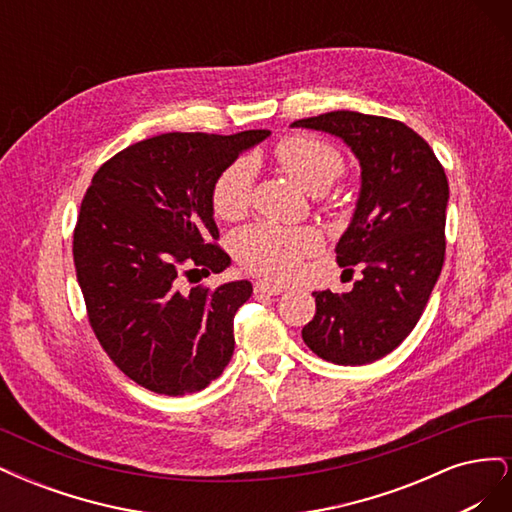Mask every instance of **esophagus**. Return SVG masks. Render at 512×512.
<instances>
[{
  "instance_id": "34e87169",
  "label": "esophagus",
  "mask_w": 512,
  "mask_h": 512,
  "mask_svg": "<svg viewBox=\"0 0 512 512\" xmlns=\"http://www.w3.org/2000/svg\"><path fill=\"white\" fill-rule=\"evenodd\" d=\"M254 292L256 294H280V292H284V288L277 284H269V282H256Z\"/></svg>"
}]
</instances>
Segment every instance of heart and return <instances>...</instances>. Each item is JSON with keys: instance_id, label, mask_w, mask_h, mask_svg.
I'll return each instance as SVG.
<instances>
[{"instance_id": "b5f03b06", "label": "heart", "mask_w": 512, "mask_h": 512, "mask_svg": "<svg viewBox=\"0 0 512 512\" xmlns=\"http://www.w3.org/2000/svg\"><path fill=\"white\" fill-rule=\"evenodd\" d=\"M284 173L309 194H320L344 173V156L316 136L294 134L275 147ZM254 162L239 158L228 164L211 188L213 213L222 220H239L250 207ZM316 235L309 228H286L258 222L237 232L235 254L241 265L267 280L282 282L297 273L301 258L314 252Z\"/></svg>"}]
</instances>
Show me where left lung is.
<instances>
[{"label":"left lung","instance_id":"8db88e82","mask_svg":"<svg viewBox=\"0 0 512 512\" xmlns=\"http://www.w3.org/2000/svg\"><path fill=\"white\" fill-rule=\"evenodd\" d=\"M342 138L361 166L352 220L337 262L363 277L350 292H314L316 316L301 335L335 365H367L416 327L444 265L448 181L436 153L406 123L333 111L292 123Z\"/></svg>","mask_w":512,"mask_h":512}]
</instances>
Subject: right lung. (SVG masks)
<instances>
[{
  "mask_svg": "<svg viewBox=\"0 0 512 512\" xmlns=\"http://www.w3.org/2000/svg\"><path fill=\"white\" fill-rule=\"evenodd\" d=\"M269 134L151 136L119 151L91 179L74 228L76 280L104 352L153 393L205 389L235 352L232 320L252 284L183 290L181 275L230 265L213 243L220 237L213 181Z\"/></svg>",
  "mask_w": 512,
  "mask_h": 512,
  "instance_id": "1",
  "label": "right lung"
}]
</instances>
